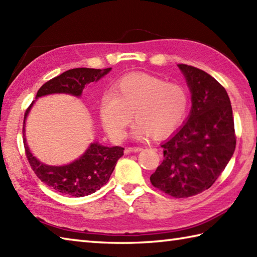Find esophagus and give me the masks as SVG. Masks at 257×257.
Segmentation results:
<instances>
[{
	"label": "esophagus",
	"mask_w": 257,
	"mask_h": 257,
	"mask_svg": "<svg viewBox=\"0 0 257 257\" xmlns=\"http://www.w3.org/2000/svg\"><path fill=\"white\" fill-rule=\"evenodd\" d=\"M143 151L142 147H137V146H133V147H128L127 148V152L128 153H137V152H141Z\"/></svg>",
	"instance_id": "esophagus-1"
}]
</instances>
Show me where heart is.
I'll use <instances>...</instances> for the list:
<instances>
[{"mask_svg":"<svg viewBox=\"0 0 257 257\" xmlns=\"http://www.w3.org/2000/svg\"><path fill=\"white\" fill-rule=\"evenodd\" d=\"M111 91L102 95L99 114L105 132L116 141L124 137L132 113L137 122L135 136L161 138L179 128L189 110V93L183 86L149 74L120 78Z\"/></svg>","mask_w":257,"mask_h":257,"instance_id":"obj_1","label":"heart"}]
</instances>
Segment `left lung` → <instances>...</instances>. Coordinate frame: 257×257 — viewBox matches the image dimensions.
Masks as SVG:
<instances>
[{"label":"left lung","instance_id":"obj_1","mask_svg":"<svg viewBox=\"0 0 257 257\" xmlns=\"http://www.w3.org/2000/svg\"><path fill=\"white\" fill-rule=\"evenodd\" d=\"M192 93V110L183 127L163 143L164 160L151 183L174 198L209 189L235 152L236 134L229 96L202 69L179 64Z\"/></svg>","mask_w":257,"mask_h":257}]
</instances>
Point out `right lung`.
<instances>
[{
	"label": "right lung",
	"instance_id": "right-lung-1",
	"mask_svg": "<svg viewBox=\"0 0 257 257\" xmlns=\"http://www.w3.org/2000/svg\"><path fill=\"white\" fill-rule=\"evenodd\" d=\"M110 69L111 67L103 69L85 67L69 69L46 82L37 92L36 97L53 93H68L80 96L87 83L99 81L110 72ZM32 103L26 110L22 133L26 156L38 179L57 192L72 197H85L106 184L114 170L116 161L123 155L124 148L119 146L105 147L95 143L91 144L84 155L71 164L65 166L45 165L32 156L25 138V122Z\"/></svg>",
	"mask_w": 257,
	"mask_h": 257
}]
</instances>
